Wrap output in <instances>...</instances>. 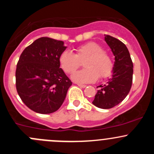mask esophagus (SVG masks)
<instances>
[{
	"label": "esophagus",
	"mask_w": 154,
	"mask_h": 154,
	"mask_svg": "<svg viewBox=\"0 0 154 154\" xmlns=\"http://www.w3.org/2000/svg\"><path fill=\"white\" fill-rule=\"evenodd\" d=\"M77 86H80V88H86V85H82V84H77Z\"/></svg>",
	"instance_id": "obj_1"
}]
</instances>
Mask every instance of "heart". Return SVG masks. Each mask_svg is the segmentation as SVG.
Segmentation results:
<instances>
[{
    "label": "heart",
    "mask_w": 154,
    "mask_h": 154,
    "mask_svg": "<svg viewBox=\"0 0 154 154\" xmlns=\"http://www.w3.org/2000/svg\"><path fill=\"white\" fill-rule=\"evenodd\" d=\"M83 61L85 69L77 71L71 77L75 83L86 84L95 82L98 79L106 78L111 74L113 63L108 54L94 42L86 43L76 49L75 54L66 51L59 57V63L66 74H72L80 68Z\"/></svg>",
    "instance_id": "1"
}]
</instances>
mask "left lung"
Wrapping results in <instances>:
<instances>
[{"mask_svg": "<svg viewBox=\"0 0 154 154\" xmlns=\"http://www.w3.org/2000/svg\"><path fill=\"white\" fill-rule=\"evenodd\" d=\"M105 41L115 56L112 75L104 85H100L92 103L100 109L112 108L127 97L132 86L133 65L130 53L120 40L105 35Z\"/></svg>", "mask_w": 154, "mask_h": 154, "instance_id": "8db88e82", "label": "left lung"}]
</instances>
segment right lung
I'll return each instance as SVG.
<instances>
[{
  "instance_id": "add662e5",
  "label": "right lung",
  "mask_w": 154,
  "mask_h": 154,
  "mask_svg": "<svg viewBox=\"0 0 154 154\" xmlns=\"http://www.w3.org/2000/svg\"><path fill=\"white\" fill-rule=\"evenodd\" d=\"M63 41L42 37L23 51L15 71L18 95L40 114L60 109L72 83L60 68L59 57L66 49Z\"/></svg>"
}]
</instances>
